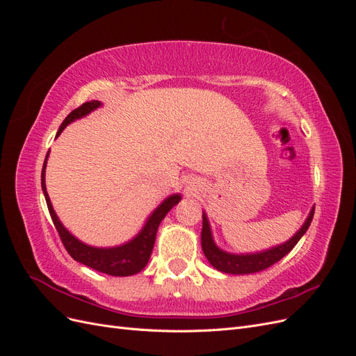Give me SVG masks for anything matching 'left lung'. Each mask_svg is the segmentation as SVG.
<instances>
[{
  "label": "left lung",
  "mask_w": 356,
  "mask_h": 356,
  "mask_svg": "<svg viewBox=\"0 0 356 356\" xmlns=\"http://www.w3.org/2000/svg\"><path fill=\"white\" fill-rule=\"evenodd\" d=\"M314 213H315V208H312L305 224L301 225V229L285 243H281L270 248V250L255 252V254H230L220 250V248L215 245L212 239L209 221L207 218V213L203 212L202 215L203 225H202V236H200L203 254L208 258V261L217 268V270L222 273L250 275V273L261 272L264 268L277 263L281 258H284L291 250H293V248L297 245V242L301 239V236L307 232L312 218H314Z\"/></svg>",
  "instance_id": "1"
}]
</instances>
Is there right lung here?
Wrapping results in <instances>:
<instances>
[{"mask_svg":"<svg viewBox=\"0 0 356 356\" xmlns=\"http://www.w3.org/2000/svg\"><path fill=\"white\" fill-rule=\"evenodd\" d=\"M101 105L102 104L99 101H90V102H84L81 106H79V108L71 111L65 120L62 122L56 136H59L63 129H65L70 123H72L74 120H79V118L84 115H88L93 110L99 108ZM47 157H49V153L46 156L44 165H42V170H41V187H42V193H44L46 203H47L53 224H55V227L60 236V241L63 246H65L68 254L74 258L75 261H79L90 268H95V270L105 275L131 276L141 272L147 266L149 255H152L153 246L156 242L157 229L161 220H163L166 217V213L181 200V195H172L161 202L153 211V213L149 215V218L147 220L143 230L139 232L132 241H129L123 245L113 246V248L90 246V245L83 243L77 238H74V236L63 227V224L59 221L55 209L51 207V202L46 190Z\"/></svg>","mask_w":356,"mask_h":356,"instance_id":"1","label":"right lung"}]
</instances>
